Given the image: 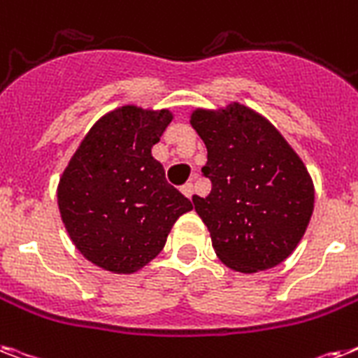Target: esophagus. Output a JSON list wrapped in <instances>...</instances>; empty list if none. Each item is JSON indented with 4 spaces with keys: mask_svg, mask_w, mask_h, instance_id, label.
I'll list each match as a JSON object with an SVG mask.
<instances>
[{
    "mask_svg": "<svg viewBox=\"0 0 358 358\" xmlns=\"http://www.w3.org/2000/svg\"><path fill=\"white\" fill-rule=\"evenodd\" d=\"M180 191H182V193H184L187 199H191V196H193V193H194V187H193V184H191V182H187V184H184L182 187H180Z\"/></svg>",
    "mask_w": 358,
    "mask_h": 358,
    "instance_id": "esophagus-1",
    "label": "esophagus"
}]
</instances>
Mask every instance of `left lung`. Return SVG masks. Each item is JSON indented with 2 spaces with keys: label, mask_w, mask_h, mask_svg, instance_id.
Here are the masks:
<instances>
[{
  "label": "left lung",
  "mask_w": 358,
  "mask_h": 358,
  "mask_svg": "<svg viewBox=\"0 0 358 358\" xmlns=\"http://www.w3.org/2000/svg\"><path fill=\"white\" fill-rule=\"evenodd\" d=\"M191 127L206 149L211 193L193 196L215 254L237 272L283 263L303 237L315 185L301 158L268 119L245 104L194 110Z\"/></svg>",
  "instance_id": "obj_1"
}]
</instances>
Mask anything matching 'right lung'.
<instances>
[{
  "instance_id": "obj_1",
  "label": "right lung",
  "mask_w": 358,
  "mask_h": 358,
  "mask_svg": "<svg viewBox=\"0 0 358 358\" xmlns=\"http://www.w3.org/2000/svg\"><path fill=\"white\" fill-rule=\"evenodd\" d=\"M173 121L169 110L127 104L90 129L58 182L60 217L77 250L113 274H132L164 250L193 204L167 184L152 147Z\"/></svg>"
}]
</instances>
